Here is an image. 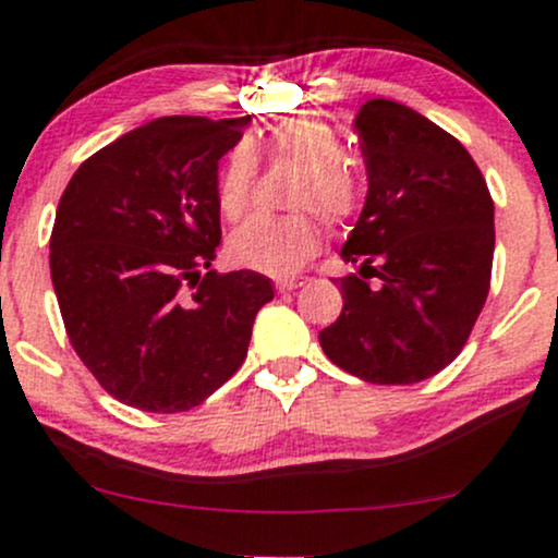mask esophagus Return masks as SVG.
<instances>
[{"instance_id":"obj_1","label":"esophagus","mask_w":558,"mask_h":558,"mask_svg":"<svg viewBox=\"0 0 558 558\" xmlns=\"http://www.w3.org/2000/svg\"><path fill=\"white\" fill-rule=\"evenodd\" d=\"M302 286H304L302 278H286V280H278V283H275V289H278V293H289V291L302 289Z\"/></svg>"}]
</instances>
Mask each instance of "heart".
<instances>
[{"mask_svg": "<svg viewBox=\"0 0 558 558\" xmlns=\"http://www.w3.org/2000/svg\"><path fill=\"white\" fill-rule=\"evenodd\" d=\"M269 161H293L304 167L293 190L296 209H315L328 225H347L360 209L363 187L357 174L344 163V145L326 121L312 116L275 121L267 126L262 143H241L230 150L217 185L219 211L228 219H241L251 206L256 182V148ZM320 225L310 211L289 217H254L230 235V256L235 265L256 272L283 275L299 272L320 246Z\"/></svg>", "mask_w": 558, "mask_h": 558, "instance_id": "b5f03b06", "label": "heart"}]
</instances>
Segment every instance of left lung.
Listing matches in <instances>:
<instances>
[{
    "label": "left lung",
    "mask_w": 558,
    "mask_h": 558,
    "mask_svg": "<svg viewBox=\"0 0 558 558\" xmlns=\"http://www.w3.org/2000/svg\"><path fill=\"white\" fill-rule=\"evenodd\" d=\"M368 195L341 259L344 307L320 330L330 363L371 384L405 387L461 354L487 302L495 222L469 150L418 110L368 100L354 119ZM383 280L371 290L364 272Z\"/></svg>",
    "instance_id": "obj_1"
}]
</instances>
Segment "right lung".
Returning a JSON list of instances; mask_svg holds the SVG:
<instances>
[{
  "label": "right lung",
  "mask_w": 558,
  "mask_h": 558,
  "mask_svg": "<svg viewBox=\"0 0 558 558\" xmlns=\"http://www.w3.org/2000/svg\"><path fill=\"white\" fill-rule=\"evenodd\" d=\"M248 121L163 116L89 156L60 198L50 272L65 333L124 405H201L241 368L272 302L265 275L211 269L219 158Z\"/></svg>",
  "instance_id": "add662e5"
}]
</instances>
